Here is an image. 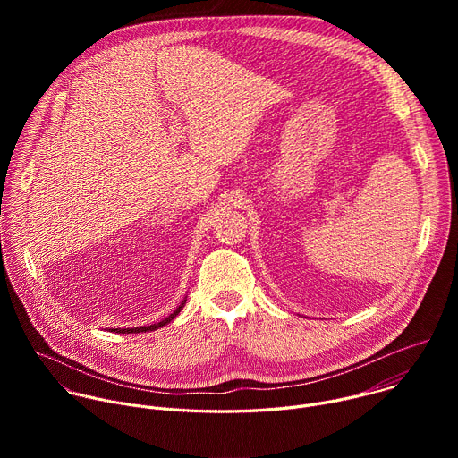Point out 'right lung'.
Returning a JSON list of instances; mask_svg holds the SVG:
<instances>
[{
  "label": "right lung",
  "mask_w": 458,
  "mask_h": 458,
  "mask_svg": "<svg viewBox=\"0 0 458 458\" xmlns=\"http://www.w3.org/2000/svg\"><path fill=\"white\" fill-rule=\"evenodd\" d=\"M184 302H186V299L179 304V308H175V311H174V313H170V315H168L166 318H163L161 322H156V324H150V326H138V328H112V332H115V334H140V332H154V330L161 328V326L168 324L170 320H174V318L179 315V311L182 310Z\"/></svg>",
  "instance_id": "1"
}]
</instances>
